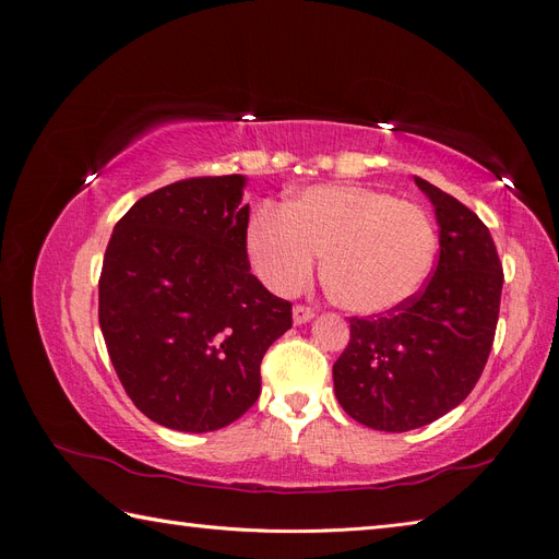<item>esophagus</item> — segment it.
Segmentation results:
<instances>
[{
    "mask_svg": "<svg viewBox=\"0 0 559 559\" xmlns=\"http://www.w3.org/2000/svg\"><path fill=\"white\" fill-rule=\"evenodd\" d=\"M314 317V310L310 306H296L294 308V324H306Z\"/></svg>",
    "mask_w": 559,
    "mask_h": 559,
    "instance_id": "esophagus-1",
    "label": "esophagus"
}]
</instances>
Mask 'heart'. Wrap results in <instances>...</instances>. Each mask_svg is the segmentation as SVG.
Returning a JSON list of instances; mask_svg holds the SVG:
<instances>
[{
    "label": "heart",
    "instance_id": "1",
    "mask_svg": "<svg viewBox=\"0 0 559 559\" xmlns=\"http://www.w3.org/2000/svg\"><path fill=\"white\" fill-rule=\"evenodd\" d=\"M436 247L425 210L364 186H312L282 210H259L247 228L251 265L270 289L300 292L324 257L326 294L354 314L405 306L427 282Z\"/></svg>",
    "mask_w": 559,
    "mask_h": 559
}]
</instances>
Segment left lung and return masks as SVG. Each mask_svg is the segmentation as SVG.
Here are the masks:
<instances>
[{"label":"left lung","instance_id":"obj_1","mask_svg":"<svg viewBox=\"0 0 559 559\" xmlns=\"http://www.w3.org/2000/svg\"><path fill=\"white\" fill-rule=\"evenodd\" d=\"M415 181L441 226L438 261L405 306L349 317V343L333 364L343 411L394 433L431 425L471 394L495 343L503 286L495 240L478 214Z\"/></svg>","mask_w":559,"mask_h":559}]
</instances>
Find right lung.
Returning <instances> with one entry per match:
<instances>
[{
  "label": "right lung",
  "instance_id": "obj_1",
  "mask_svg": "<svg viewBox=\"0 0 559 559\" xmlns=\"http://www.w3.org/2000/svg\"><path fill=\"white\" fill-rule=\"evenodd\" d=\"M245 177H191L118 218L99 273V329L126 394L163 427L205 433L261 394L292 302L249 273Z\"/></svg>",
  "mask_w": 559,
  "mask_h": 559
}]
</instances>
